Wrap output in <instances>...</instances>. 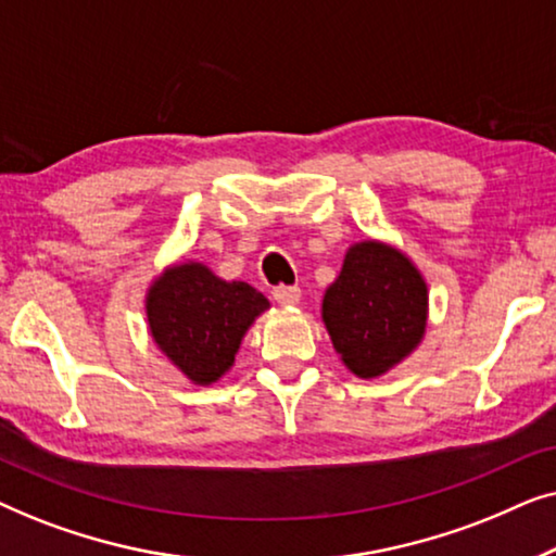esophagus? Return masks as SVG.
I'll return each instance as SVG.
<instances>
[{
	"label": "esophagus",
	"mask_w": 556,
	"mask_h": 556,
	"mask_svg": "<svg viewBox=\"0 0 556 556\" xmlns=\"http://www.w3.org/2000/svg\"><path fill=\"white\" fill-rule=\"evenodd\" d=\"M273 301L280 303V306H295L301 301V288L299 286H278L273 291Z\"/></svg>",
	"instance_id": "obj_1"
}]
</instances>
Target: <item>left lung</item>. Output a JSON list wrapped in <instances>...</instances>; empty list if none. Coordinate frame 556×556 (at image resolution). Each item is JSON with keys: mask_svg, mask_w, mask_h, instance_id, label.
Listing matches in <instances>:
<instances>
[{"mask_svg": "<svg viewBox=\"0 0 556 556\" xmlns=\"http://www.w3.org/2000/svg\"><path fill=\"white\" fill-rule=\"evenodd\" d=\"M321 318L352 375L382 377L420 346L428 326V283L394 245L354 242L339 278L326 288Z\"/></svg>", "mask_w": 556, "mask_h": 556, "instance_id": "obj_1", "label": "left lung"}]
</instances>
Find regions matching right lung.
<instances>
[{
    "label": "right lung",
    "mask_w": 556,
    "mask_h": 556,
    "mask_svg": "<svg viewBox=\"0 0 556 556\" xmlns=\"http://www.w3.org/2000/svg\"><path fill=\"white\" fill-rule=\"evenodd\" d=\"M270 303L242 280H223L204 263H177L151 280L147 321L154 344L189 382L207 387L235 364L255 318Z\"/></svg>",
    "instance_id": "right-lung-1"
}]
</instances>
